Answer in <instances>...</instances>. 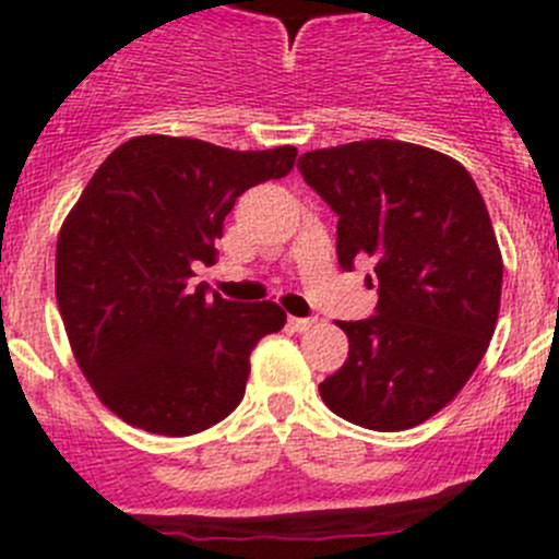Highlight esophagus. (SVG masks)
<instances>
[{
  "label": "esophagus",
  "instance_id": "esophagus-1",
  "mask_svg": "<svg viewBox=\"0 0 559 559\" xmlns=\"http://www.w3.org/2000/svg\"><path fill=\"white\" fill-rule=\"evenodd\" d=\"M289 324H292V330L308 332V330H311V326L316 324V319H300V316H292Z\"/></svg>",
  "mask_w": 559,
  "mask_h": 559
}]
</instances>
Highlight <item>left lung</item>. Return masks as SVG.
Masks as SVG:
<instances>
[{
    "mask_svg": "<svg viewBox=\"0 0 559 559\" xmlns=\"http://www.w3.org/2000/svg\"><path fill=\"white\" fill-rule=\"evenodd\" d=\"M306 183L337 213V262L370 257L376 313L341 321L348 357L319 384L332 414L368 430L421 425L481 362L503 257L481 191L452 156L403 140L308 151Z\"/></svg>",
    "mask_w": 559,
    "mask_h": 559,
    "instance_id": "8db88e82",
    "label": "left lung"
}]
</instances>
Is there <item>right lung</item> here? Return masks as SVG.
<instances>
[{
    "instance_id": "obj_1",
    "label": "right lung",
    "mask_w": 559,
    "mask_h": 559,
    "mask_svg": "<svg viewBox=\"0 0 559 559\" xmlns=\"http://www.w3.org/2000/svg\"><path fill=\"white\" fill-rule=\"evenodd\" d=\"M295 159L292 145L229 151L143 134L88 180L61 224L56 300L83 376L127 425L180 438L238 408L253 346L286 313L270 300H211L191 278L216 262L235 200Z\"/></svg>"
}]
</instances>
